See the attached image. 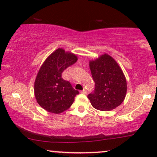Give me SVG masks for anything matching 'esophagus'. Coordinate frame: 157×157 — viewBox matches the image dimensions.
Here are the masks:
<instances>
[{
	"label": "esophagus",
	"instance_id": "34e87169",
	"mask_svg": "<svg viewBox=\"0 0 157 157\" xmlns=\"http://www.w3.org/2000/svg\"><path fill=\"white\" fill-rule=\"evenodd\" d=\"M81 93H82V94H87V91L86 90H85V89H83V91H80Z\"/></svg>",
	"mask_w": 157,
	"mask_h": 157
}]
</instances>
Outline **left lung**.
Here are the masks:
<instances>
[{"label": "left lung", "instance_id": "1", "mask_svg": "<svg viewBox=\"0 0 157 157\" xmlns=\"http://www.w3.org/2000/svg\"><path fill=\"white\" fill-rule=\"evenodd\" d=\"M95 82L94 93L88 95L92 106L101 111H111L121 104L125 98L127 83L123 71L107 53L89 61Z\"/></svg>", "mask_w": 157, "mask_h": 157}]
</instances>
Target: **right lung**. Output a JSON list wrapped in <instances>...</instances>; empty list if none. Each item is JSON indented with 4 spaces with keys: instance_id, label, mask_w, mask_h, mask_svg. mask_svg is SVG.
I'll return each instance as SVG.
<instances>
[{
    "instance_id": "1",
    "label": "right lung",
    "mask_w": 157,
    "mask_h": 157,
    "mask_svg": "<svg viewBox=\"0 0 157 157\" xmlns=\"http://www.w3.org/2000/svg\"><path fill=\"white\" fill-rule=\"evenodd\" d=\"M77 60L76 54L59 48L40 66L34 82V94L38 104L46 111L58 114L74 103L79 92L62 78V73Z\"/></svg>"
}]
</instances>
